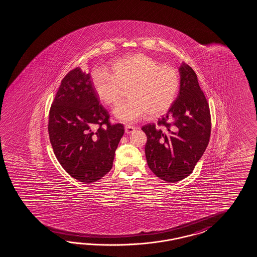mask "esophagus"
<instances>
[{"label":"esophagus","instance_id":"34e87169","mask_svg":"<svg viewBox=\"0 0 257 257\" xmlns=\"http://www.w3.org/2000/svg\"><path fill=\"white\" fill-rule=\"evenodd\" d=\"M125 133L128 135V134H131L136 130V127L135 126H131V125H126L124 127Z\"/></svg>","mask_w":257,"mask_h":257}]
</instances>
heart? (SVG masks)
Masks as SVG:
<instances>
[{"mask_svg": "<svg viewBox=\"0 0 257 257\" xmlns=\"http://www.w3.org/2000/svg\"><path fill=\"white\" fill-rule=\"evenodd\" d=\"M110 74L96 70L91 83L98 99L105 105H115L127 90L129 97L118 105L114 116L123 122H134L147 113L158 117L174 104L181 89V76L169 65H161L144 54H133L110 64Z\"/></svg>", "mask_w": 257, "mask_h": 257, "instance_id": "obj_1", "label": "heart"}]
</instances>
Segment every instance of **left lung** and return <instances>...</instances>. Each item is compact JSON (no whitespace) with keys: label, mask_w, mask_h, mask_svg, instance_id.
Masks as SVG:
<instances>
[{"label":"left lung","mask_w":257,"mask_h":257,"mask_svg":"<svg viewBox=\"0 0 257 257\" xmlns=\"http://www.w3.org/2000/svg\"><path fill=\"white\" fill-rule=\"evenodd\" d=\"M179 71L181 89L172 106L157 127H142L148 139V166L161 180L171 183L193 172L208 147L211 130L209 106L196 74L183 63Z\"/></svg>","instance_id":"8db88e82"}]
</instances>
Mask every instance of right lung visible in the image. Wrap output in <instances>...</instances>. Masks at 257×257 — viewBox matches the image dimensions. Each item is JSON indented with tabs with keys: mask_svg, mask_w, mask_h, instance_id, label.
Listing matches in <instances>:
<instances>
[{
	"mask_svg": "<svg viewBox=\"0 0 257 257\" xmlns=\"http://www.w3.org/2000/svg\"><path fill=\"white\" fill-rule=\"evenodd\" d=\"M109 114L93 90L90 74L76 67L63 77L49 116V140L56 158L71 177L95 182L110 171L121 123L111 124ZM98 124L96 132L93 126Z\"/></svg>",
	"mask_w": 257,
	"mask_h": 257,
	"instance_id": "right-lung-1",
	"label": "right lung"
}]
</instances>
